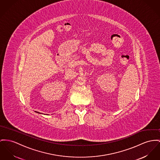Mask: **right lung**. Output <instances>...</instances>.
<instances>
[{
	"mask_svg": "<svg viewBox=\"0 0 160 160\" xmlns=\"http://www.w3.org/2000/svg\"><path fill=\"white\" fill-rule=\"evenodd\" d=\"M35 112H36L37 113H39V114H42L41 113H39V112H36V111H35Z\"/></svg>",
	"mask_w": 160,
	"mask_h": 160,
	"instance_id": "right-lung-1",
	"label": "right lung"
}]
</instances>
